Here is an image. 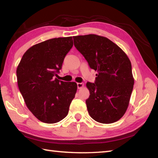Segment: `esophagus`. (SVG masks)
Instances as JSON below:
<instances>
[{
  "instance_id": "1",
  "label": "esophagus",
  "mask_w": 158,
  "mask_h": 158,
  "mask_svg": "<svg viewBox=\"0 0 158 158\" xmlns=\"http://www.w3.org/2000/svg\"><path fill=\"white\" fill-rule=\"evenodd\" d=\"M84 83H77V88H78V89H82V88L84 87Z\"/></svg>"
}]
</instances>
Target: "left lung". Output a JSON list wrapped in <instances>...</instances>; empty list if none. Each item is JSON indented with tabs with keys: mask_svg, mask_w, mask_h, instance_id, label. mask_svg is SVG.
<instances>
[{
	"mask_svg": "<svg viewBox=\"0 0 158 158\" xmlns=\"http://www.w3.org/2000/svg\"><path fill=\"white\" fill-rule=\"evenodd\" d=\"M74 44L90 68L98 72L95 83L87 82L89 114L101 123H113L129 105L135 80L131 62L123 51L105 37L95 34L74 36Z\"/></svg>",
	"mask_w": 158,
	"mask_h": 158,
	"instance_id": "left-lung-1",
	"label": "left lung"
}]
</instances>
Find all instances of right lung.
Instances as JSON below:
<instances>
[{
    "mask_svg": "<svg viewBox=\"0 0 158 158\" xmlns=\"http://www.w3.org/2000/svg\"><path fill=\"white\" fill-rule=\"evenodd\" d=\"M73 46L72 37L36 44L24 53L17 68L18 87L26 105L45 123H55L65 118L77 93L75 82L55 78Z\"/></svg>",
    "mask_w": 158,
    "mask_h": 158,
    "instance_id": "add662e5",
    "label": "right lung"
}]
</instances>
